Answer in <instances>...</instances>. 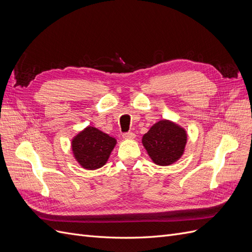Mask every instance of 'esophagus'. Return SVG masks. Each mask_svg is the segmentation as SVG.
<instances>
[{
  "label": "esophagus",
  "mask_w": 252,
  "mask_h": 252,
  "mask_svg": "<svg viewBox=\"0 0 252 252\" xmlns=\"http://www.w3.org/2000/svg\"><path fill=\"white\" fill-rule=\"evenodd\" d=\"M134 136H135V134H134L133 132H131V131L123 133V138H124L125 140H133Z\"/></svg>",
  "instance_id": "1"
}]
</instances>
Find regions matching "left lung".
<instances>
[{
	"label": "left lung",
	"instance_id": "8db88e82",
	"mask_svg": "<svg viewBox=\"0 0 252 252\" xmlns=\"http://www.w3.org/2000/svg\"><path fill=\"white\" fill-rule=\"evenodd\" d=\"M142 143L157 165L168 166L184 154L187 134L184 128L168 120H162L143 135Z\"/></svg>",
	"mask_w": 252,
	"mask_h": 252
}]
</instances>
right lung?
<instances>
[{"instance_id": "add662e5", "label": "right lung", "mask_w": 252, "mask_h": 252, "mask_svg": "<svg viewBox=\"0 0 252 252\" xmlns=\"http://www.w3.org/2000/svg\"><path fill=\"white\" fill-rule=\"evenodd\" d=\"M116 144L114 138L88 126L74 136L71 146L75 159L83 168L94 170L106 164Z\"/></svg>"}]
</instances>
